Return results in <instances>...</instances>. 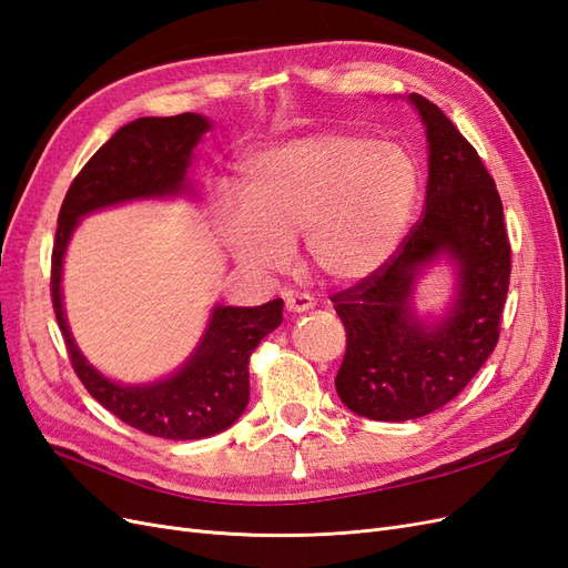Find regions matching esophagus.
<instances>
[{
  "mask_svg": "<svg viewBox=\"0 0 568 568\" xmlns=\"http://www.w3.org/2000/svg\"><path fill=\"white\" fill-rule=\"evenodd\" d=\"M315 298L311 294H288L286 296V311L288 313H305L313 311Z\"/></svg>",
  "mask_w": 568,
  "mask_h": 568,
  "instance_id": "obj_1",
  "label": "esophagus"
}]
</instances>
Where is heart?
<instances>
[{
    "instance_id": "1",
    "label": "heart",
    "mask_w": 568,
    "mask_h": 568,
    "mask_svg": "<svg viewBox=\"0 0 568 568\" xmlns=\"http://www.w3.org/2000/svg\"><path fill=\"white\" fill-rule=\"evenodd\" d=\"M422 165L405 146L355 132H322L248 159L242 201L222 211L232 253L280 270L288 242L324 277L365 280L400 248L422 196Z\"/></svg>"
}]
</instances>
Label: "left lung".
Instances as JSON below:
<instances>
[{
	"instance_id": "1",
	"label": "left lung",
	"mask_w": 568,
	"mask_h": 568,
	"mask_svg": "<svg viewBox=\"0 0 568 568\" xmlns=\"http://www.w3.org/2000/svg\"><path fill=\"white\" fill-rule=\"evenodd\" d=\"M428 136L424 213L390 261L332 296L346 326L336 393L355 415L405 422L448 405L500 338L511 274L503 201L476 149L434 101L409 94ZM440 252L460 267L452 315L426 327L408 311L416 274Z\"/></svg>"
}]
</instances>
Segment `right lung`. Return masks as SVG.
Masks as SVG:
<instances>
[{
    "instance_id": "add662e5",
    "label": "right lung",
    "mask_w": 568,
    "mask_h": 568,
    "mask_svg": "<svg viewBox=\"0 0 568 568\" xmlns=\"http://www.w3.org/2000/svg\"><path fill=\"white\" fill-rule=\"evenodd\" d=\"M209 128V120L196 113L136 118L120 128L68 186L51 251V303L78 379L120 422L173 440L209 438L242 417L248 403V359L257 343L282 324L284 301L215 307L201 346L175 376L153 386H118L88 365L68 332L61 265L68 239L82 215L130 199L186 192L184 175L192 149Z\"/></svg>"
}]
</instances>
